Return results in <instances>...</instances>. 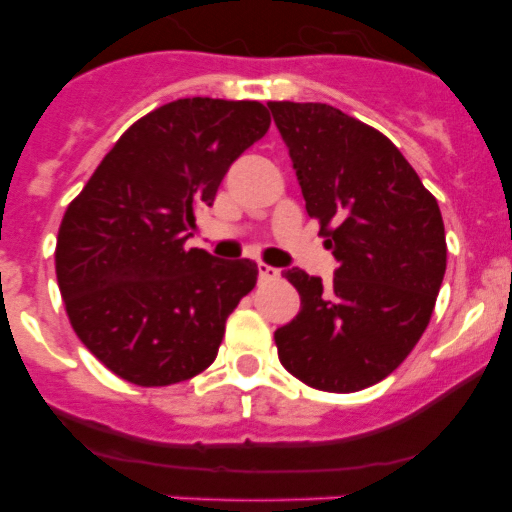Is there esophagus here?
I'll return each instance as SVG.
<instances>
[{"mask_svg": "<svg viewBox=\"0 0 512 512\" xmlns=\"http://www.w3.org/2000/svg\"><path fill=\"white\" fill-rule=\"evenodd\" d=\"M259 279L261 282H274V279H279V269L269 264H259Z\"/></svg>", "mask_w": 512, "mask_h": 512, "instance_id": "esophagus-1", "label": "esophagus"}]
</instances>
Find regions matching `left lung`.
I'll list each match as a JSON object with an SVG mask.
<instances>
[{"mask_svg":"<svg viewBox=\"0 0 512 512\" xmlns=\"http://www.w3.org/2000/svg\"><path fill=\"white\" fill-rule=\"evenodd\" d=\"M307 215L338 261L333 282L284 271L300 312L274 333L292 377L359 392L420 341L446 274L438 202L387 135L323 102H269Z\"/></svg>","mask_w":512,"mask_h":512,"instance_id":"obj_1","label":"left lung"}]
</instances>
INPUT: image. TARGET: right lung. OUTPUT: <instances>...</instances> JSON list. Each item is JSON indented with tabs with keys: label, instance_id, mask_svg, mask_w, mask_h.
Returning <instances> with one entry per match:
<instances>
[{
	"label": "right lung",
	"instance_id": "1",
	"mask_svg": "<svg viewBox=\"0 0 512 512\" xmlns=\"http://www.w3.org/2000/svg\"><path fill=\"white\" fill-rule=\"evenodd\" d=\"M269 125L261 102L176 99L133 122L66 207L56 241L66 315L125 382L169 387L215 361L259 266L184 241L197 207L215 202L228 166Z\"/></svg>",
	"mask_w": 512,
	"mask_h": 512
}]
</instances>
